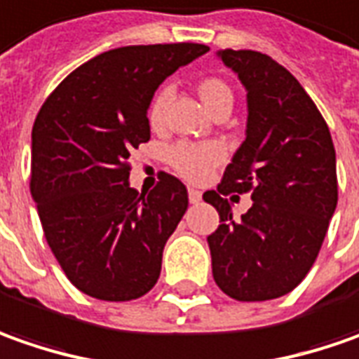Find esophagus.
<instances>
[{"label":"esophagus","mask_w":359,"mask_h":359,"mask_svg":"<svg viewBox=\"0 0 359 359\" xmlns=\"http://www.w3.org/2000/svg\"><path fill=\"white\" fill-rule=\"evenodd\" d=\"M189 201H191V204L201 203V201H203V194H201V191H196V189H189Z\"/></svg>","instance_id":"34e87169"}]
</instances>
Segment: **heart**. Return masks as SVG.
I'll list each match as a JSON object with an SVG mask.
<instances>
[{
  "instance_id": "1",
  "label": "heart",
  "mask_w": 359,
  "mask_h": 359,
  "mask_svg": "<svg viewBox=\"0 0 359 359\" xmlns=\"http://www.w3.org/2000/svg\"><path fill=\"white\" fill-rule=\"evenodd\" d=\"M198 95H201L203 103L212 115L217 113L220 107H232V89L229 87V83H224L218 77H208V79L201 81L198 83ZM170 97H172V89L163 87L151 99L147 118H149V125L153 129H158L165 123V111H167ZM224 156H226V151H224V147L220 142L182 141L170 147L168 163L182 179L198 182V180L206 179L210 175V170L224 161Z\"/></svg>"
}]
</instances>
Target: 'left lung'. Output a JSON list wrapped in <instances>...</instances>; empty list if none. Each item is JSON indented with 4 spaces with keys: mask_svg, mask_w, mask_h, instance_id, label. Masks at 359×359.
I'll list each match as a JSON object with an SVG mask.
<instances>
[{
    "mask_svg": "<svg viewBox=\"0 0 359 359\" xmlns=\"http://www.w3.org/2000/svg\"><path fill=\"white\" fill-rule=\"evenodd\" d=\"M218 57L246 87L248 123L217 191L203 194L220 217L208 236L212 276L230 298L262 302L294 290L318 258L338 204L336 151L322 113L288 69L250 49ZM234 191L253 196L241 219L226 198Z\"/></svg>",
    "mask_w": 359,
    "mask_h": 359,
    "instance_id": "left-lung-1",
    "label": "left lung"
}]
</instances>
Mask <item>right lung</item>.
Listing matches in <instances>:
<instances>
[{
    "mask_svg": "<svg viewBox=\"0 0 359 359\" xmlns=\"http://www.w3.org/2000/svg\"><path fill=\"white\" fill-rule=\"evenodd\" d=\"M206 51L203 43L111 49L69 73L37 113L32 196L51 252L87 296L129 302L161 276L189 192L167 172L151 192L130 189L129 156L151 139L156 87Z\"/></svg>",
    "mask_w": 359,
    "mask_h": 359,
    "instance_id": "1",
    "label": "right lung"
}]
</instances>
